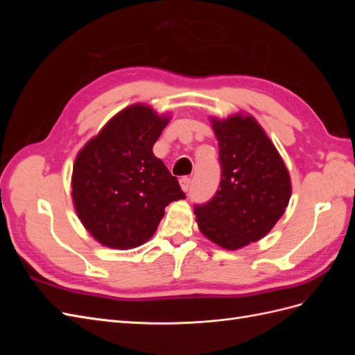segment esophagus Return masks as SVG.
Wrapping results in <instances>:
<instances>
[{"mask_svg": "<svg viewBox=\"0 0 355 355\" xmlns=\"http://www.w3.org/2000/svg\"><path fill=\"white\" fill-rule=\"evenodd\" d=\"M179 184H180V188H182V191H185V192H187V191L189 189V187H191V179H189L188 176L180 178Z\"/></svg>", "mask_w": 355, "mask_h": 355, "instance_id": "obj_1", "label": "esophagus"}]
</instances>
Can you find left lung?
Instances as JSON below:
<instances>
[{
    "instance_id": "1",
    "label": "left lung",
    "mask_w": 355,
    "mask_h": 355,
    "mask_svg": "<svg viewBox=\"0 0 355 355\" xmlns=\"http://www.w3.org/2000/svg\"><path fill=\"white\" fill-rule=\"evenodd\" d=\"M219 145L222 180L207 204L196 206L204 237L222 249L239 250L259 241L280 219L292 196L284 161L256 118L210 116Z\"/></svg>"
}]
</instances>
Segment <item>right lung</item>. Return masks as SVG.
Here are the masks:
<instances>
[{"label": "right lung", "mask_w": 355, "mask_h": 355, "mask_svg": "<svg viewBox=\"0 0 355 355\" xmlns=\"http://www.w3.org/2000/svg\"><path fill=\"white\" fill-rule=\"evenodd\" d=\"M168 121L170 114L133 103L115 114L77 154L71 178L73 209L102 245L139 247L157 231L166 206L185 198L178 179L153 153Z\"/></svg>", "instance_id": "add662e5"}]
</instances>
